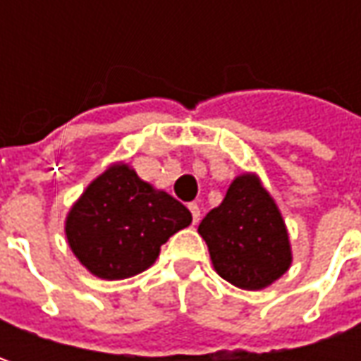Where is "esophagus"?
<instances>
[{
    "instance_id": "34e87169",
    "label": "esophagus",
    "mask_w": 361,
    "mask_h": 361,
    "mask_svg": "<svg viewBox=\"0 0 361 361\" xmlns=\"http://www.w3.org/2000/svg\"><path fill=\"white\" fill-rule=\"evenodd\" d=\"M188 211H190V215H192V223L197 225V223L201 221V209H199V204H197V202H188Z\"/></svg>"
}]
</instances>
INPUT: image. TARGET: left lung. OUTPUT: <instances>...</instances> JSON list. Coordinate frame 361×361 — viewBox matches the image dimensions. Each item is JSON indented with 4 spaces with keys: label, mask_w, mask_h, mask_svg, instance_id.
<instances>
[{
    "label": "left lung",
    "mask_w": 361,
    "mask_h": 361,
    "mask_svg": "<svg viewBox=\"0 0 361 361\" xmlns=\"http://www.w3.org/2000/svg\"><path fill=\"white\" fill-rule=\"evenodd\" d=\"M199 233L216 273L241 289H263L289 269L291 249L281 213L251 174L233 180Z\"/></svg>",
    "instance_id": "obj_1"
}]
</instances>
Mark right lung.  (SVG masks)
Instances as JSON below:
<instances>
[{"mask_svg":"<svg viewBox=\"0 0 361 361\" xmlns=\"http://www.w3.org/2000/svg\"><path fill=\"white\" fill-rule=\"evenodd\" d=\"M190 221L183 202L154 190L126 164H114L72 207L66 235L80 263L112 281L148 269L169 237Z\"/></svg>","mask_w":361,"mask_h":361,"instance_id":"1","label":"right lung"}]
</instances>
